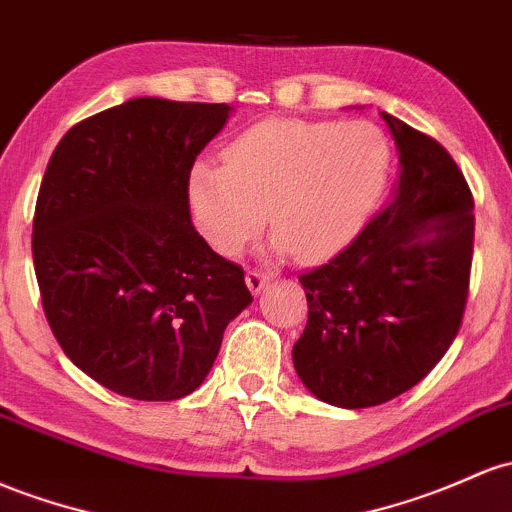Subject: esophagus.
I'll use <instances>...</instances> for the list:
<instances>
[{
  "label": "esophagus",
  "instance_id": "34e87169",
  "mask_svg": "<svg viewBox=\"0 0 512 512\" xmlns=\"http://www.w3.org/2000/svg\"><path fill=\"white\" fill-rule=\"evenodd\" d=\"M269 282H272V274H267V272H257V269H252V272L245 274L247 289H250L255 296L260 294V291L265 289Z\"/></svg>",
  "mask_w": 512,
  "mask_h": 512
}]
</instances>
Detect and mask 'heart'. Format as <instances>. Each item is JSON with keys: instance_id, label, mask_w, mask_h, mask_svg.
Wrapping results in <instances>:
<instances>
[{"instance_id": "heart-1", "label": "heart", "mask_w": 512, "mask_h": 512, "mask_svg": "<svg viewBox=\"0 0 512 512\" xmlns=\"http://www.w3.org/2000/svg\"><path fill=\"white\" fill-rule=\"evenodd\" d=\"M391 143L372 121L269 119L223 150V165L196 160L187 199L206 243L238 255L265 228L269 247L323 260L350 243L379 204Z\"/></svg>"}]
</instances>
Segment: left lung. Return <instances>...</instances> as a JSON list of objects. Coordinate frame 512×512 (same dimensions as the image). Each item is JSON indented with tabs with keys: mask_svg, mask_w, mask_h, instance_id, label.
<instances>
[{
	"mask_svg": "<svg viewBox=\"0 0 512 512\" xmlns=\"http://www.w3.org/2000/svg\"><path fill=\"white\" fill-rule=\"evenodd\" d=\"M398 182L362 233L301 274L308 323L294 369L338 408H369L413 389L457 338L474 255V199L437 140L381 111Z\"/></svg>",
	"mask_w": 512,
	"mask_h": 512,
	"instance_id": "obj_1",
	"label": "left lung"
}]
</instances>
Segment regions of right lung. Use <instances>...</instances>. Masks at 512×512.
I'll list each match as a JSON object with an SVG mask.
<instances>
[{
  "instance_id": "right-lung-1",
  "label": "right lung",
  "mask_w": 512,
  "mask_h": 512,
  "mask_svg": "<svg viewBox=\"0 0 512 512\" xmlns=\"http://www.w3.org/2000/svg\"><path fill=\"white\" fill-rule=\"evenodd\" d=\"M233 106L128 99L65 133L33 216L55 340L104 389L177 401L204 384L252 303L243 269L196 233L187 179Z\"/></svg>"
}]
</instances>
